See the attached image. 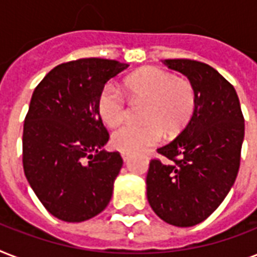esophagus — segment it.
I'll use <instances>...</instances> for the list:
<instances>
[{"instance_id": "obj_1", "label": "esophagus", "mask_w": 257, "mask_h": 257, "mask_svg": "<svg viewBox=\"0 0 257 257\" xmlns=\"http://www.w3.org/2000/svg\"><path fill=\"white\" fill-rule=\"evenodd\" d=\"M121 157H122V160H124V161H128L129 157H131V155H129V153L121 152Z\"/></svg>"}]
</instances>
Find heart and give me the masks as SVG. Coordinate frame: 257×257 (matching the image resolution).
Masks as SVG:
<instances>
[{"label":"heart","instance_id":"heart-1","mask_svg":"<svg viewBox=\"0 0 257 257\" xmlns=\"http://www.w3.org/2000/svg\"><path fill=\"white\" fill-rule=\"evenodd\" d=\"M124 89L132 102H147L143 114L147 124H125L112 133L113 147L121 152L137 153L157 145L163 140V131L175 136L187 126L195 113L193 85L160 68L149 66L137 70L125 78ZM97 110L109 126L121 124L126 117L124 97L113 84L101 89Z\"/></svg>","mask_w":257,"mask_h":257}]
</instances>
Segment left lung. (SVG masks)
Masks as SVG:
<instances>
[{
	"instance_id": "left-lung-1",
	"label": "left lung",
	"mask_w": 257,
	"mask_h": 257,
	"mask_svg": "<svg viewBox=\"0 0 257 257\" xmlns=\"http://www.w3.org/2000/svg\"><path fill=\"white\" fill-rule=\"evenodd\" d=\"M196 90V109L183 132L152 160L147 197L159 217L193 227L211 216L235 184L244 140V117L235 88L212 66L193 60H165Z\"/></svg>"
}]
</instances>
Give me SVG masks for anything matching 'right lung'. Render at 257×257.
<instances>
[{
    "label": "right lung",
    "mask_w": 257,
    "mask_h": 257,
    "mask_svg": "<svg viewBox=\"0 0 257 257\" xmlns=\"http://www.w3.org/2000/svg\"><path fill=\"white\" fill-rule=\"evenodd\" d=\"M128 66L81 58L56 66L34 89L24 122V172L42 205L62 221L92 219L112 199L122 159L102 149L109 133L97 98Z\"/></svg>",
    "instance_id": "right-lung-1"
}]
</instances>
